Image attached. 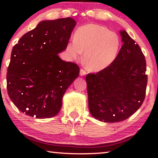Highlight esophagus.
Returning <instances> with one entry per match:
<instances>
[{"instance_id":"1","label":"esophagus","mask_w":158,"mask_h":158,"mask_svg":"<svg viewBox=\"0 0 158 158\" xmlns=\"http://www.w3.org/2000/svg\"><path fill=\"white\" fill-rule=\"evenodd\" d=\"M85 74H86V72H85V70H83V69H81L80 72H79V75H80L81 77H83V76H85Z\"/></svg>"}]
</instances>
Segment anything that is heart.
I'll return each instance as SVG.
<instances>
[{
  "label": "heart",
  "instance_id": "1",
  "mask_svg": "<svg viewBox=\"0 0 158 158\" xmlns=\"http://www.w3.org/2000/svg\"><path fill=\"white\" fill-rule=\"evenodd\" d=\"M120 40L116 32L101 25L89 23L79 27L74 35V41L67 44V52L73 59L82 58L85 68L90 72H99L110 66L117 58Z\"/></svg>",
  "mask_w": 158,
  "mask_h": 158
}]
</instances>
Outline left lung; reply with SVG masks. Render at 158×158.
<instances>
[{
  "label": "left lung",
  "instance_id": "left-lung-1",
  "mask_svg": "<svg viewBox=\"0 0 158 158\" xmlns=\"http://www.w3.org/2000/svg\"><path fill=\"white\" fill-rule=\"evenodd\" d=\"M119 33L123 45L114 62L85 78L90 114L105 123L128 119L142 106L146 96L145 56L126 30H120Z\"/></svg>",
  "mask_w": 158,
  "mask_h": 158
}]
</instances>
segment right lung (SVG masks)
Here are the masks:
<instances>
[{
  "mask_svg": "<svg viewBox=\"0 0 158 158\" xmlns=\"http://www.w3.org/2000/svg\"><path fill=\"white\" fill-rule=\"evenodd\" d=\"M76 24L71 18L42 21L12 48L7 91L27 115L51 118L60 111L63 96L79 76V68L58 55L66 49Z\"/></svg>",
  "mask_w": 158,
  "mask_h": 158,
  "instance_id": "add662e5",
  "label": "right lung"
}]
</instances>
